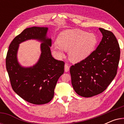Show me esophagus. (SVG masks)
<instances>
[{
    "mask_svg": "<svg viewBox=\"0 0 124 124\" xmlns=\"http://www.w3.org/2000/svg\"><path fill=\"white\" fill-rule=\"evenodd\" d=\"M64 70H65V72H68L69 70V67L68 64H65V65H64Z\"/></svg>",
    "mask_w": 124,
    "mask_h": 124,
    "instance_id": "esophagus-1",
    "label": "esophagus"
}]
</instances>
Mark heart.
Instances as JSON below:
<instances>
[{
  "instance_id": "b5f03b06",
  "label": "heart",
  "mask_w": 124,
  "mask_h": 124,
  "mask_svg": "<svg viewBox=\"0 0 124 124\" xmlns=\"http://www.w3.org/2000/svg\"><path fill=\"white\" fill-rule=\"evenodd\" d=\"M98 42L94 33L81 29L63 31L57 38V43L52 45L53 52L58 57L64 56V50L68 51L69 58L73 62H79L87 57L94 51Z\"/></svg>"
}]
</instances>
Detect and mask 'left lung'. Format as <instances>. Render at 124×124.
Instances as JSON below:
<instances>
[{
    "mask_svg": "<svg viewBox=\"0 0 124 124\" xmlns=\"http://www.w3.org/2000/svg\"><path fill=\"white\" fill-rule=\"evenodd\" d=\"M99 29L103 38L96 50L70 68L73 87L83 97H91L103 92L117 74L119 44L112 32Z\"/></svg>",
    "mask_w": 124,
    "mask_h": 124,
    "instance_id": "left-lung-1",
    "label": "left lung"
}]
</instances>
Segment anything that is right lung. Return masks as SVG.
I'll list each match as a JSON object with an SVG mask.
<instances>
[{
    "label": "right lung",
    "mask_w": 124,
    "mask_h": 124,
    "mask_svg": "<svg viewBox=\"0 0 124 124\" xmlns=\"http://www.w3.org/2000/svg\"><path fill=\"white\" fill-rule=\"evenodd\" d=\"M48 28L31 27L25 29L13 39L6 57V69L13 91L21 98L34 104L50 102L59 77L64 73V62L56 60L50 50L51 39L46 37ZM29 39L42 42L41 55L36 64L25 68L18 63L16 54L19 44Z\"/></svg>",
    "instance_id": "right-lung-1"
}]
</instances>
